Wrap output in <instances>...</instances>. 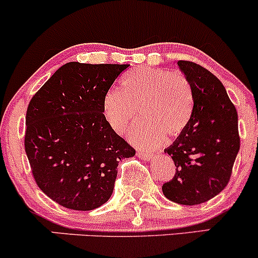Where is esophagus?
I'll return each instance as SVG.
<instances>
[{
  "instance_id": "34e87169",
  "label": "esophagus",
  "mask_w": 258,
  "mask_h": 258,
  "mask_svg": "<svg viewBox=\"0 0 258 258\" xmlns=\"http://www.w3.org/2000/svg\"><path fill=\"white\" fill-rule=\"evenodd\" d=\"M138 155V158H141V159H143L144 161H149V160H152L153 158H154V155L153 154H146V153H138L137 154Z\"/></svg>"
}]
</instances>
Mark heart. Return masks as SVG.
I'll use <instances>...</instances> for the list:
<instances>
[{"mask_svg": "<svg viewBox=\"0 0 258 258\" xmlns=\"http://www.w3.org/2000/svg\"><path fill=\"white\" fill-rule=\"evenodd\" d=\"M142 119L128 130L127 137L141 148L160 147L165 133L179 135L193 110V92L183 74L152 67H136L125 73L121 88H110L103 99V114L116 133L125 131L136 115Z\"/></svg>", "mask_w": 258, "mask_h": 258, "instance_id": "b5f03b06", "label": "heart"}]
</instances>
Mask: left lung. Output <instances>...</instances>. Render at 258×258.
<instances>
[{
  "instance_id": "1",
  "label": "left lung",
  "mask_w": 258,
  "mask_h": 258,
  "mask_svg": "<svg viewBox=\"0 0 258 258\" xmlns=\"http://www.w3.org/2000/svg\"><path fill=\"white\" fill-rule=\"evenodd\" d=\"M177 64L190 84L194 105L188 125L165 149L176 174L162 185V193L180 205H199L220 194L229 182L240 149L238 114L214 74L193 61Z\"/></svg>"
}]
</instances>
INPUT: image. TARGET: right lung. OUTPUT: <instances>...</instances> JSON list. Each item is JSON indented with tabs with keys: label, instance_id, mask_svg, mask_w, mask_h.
<instances>
[{
	"label": "right lung",
	"instance_id": "right-lung-1",
	"mask_svg": "<svg viewBox=\"0 0 258 258\" xmlns=\"http://www.w3.org/2000/svg\"><path fill=\"white\" fill-rule=\"evenodd\" d=\"M128 67L70 61L29 103L26 155L38 188L59 205L78 211L102 206L119 161L136 154L103 114L105 93Z\"/></svg>",
	"mask_w": 258,
	"mask_h": 258
}]
</instances>
